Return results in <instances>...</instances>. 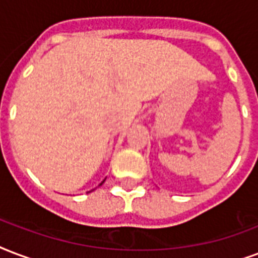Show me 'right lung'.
Instances as JSON below:
<instances>
[{
  "label": "right lung",
  "instance_id": "1",
  "mask_svg": "<svg viewBox=\"0 0 258 258\" xmlns=\"http://www.w3.org/2000/svg\"><path fill=\"white\" fill-rule=\"evenodd\" d=\"M104 182V181H103ZM103 182H101V184H103ZM101 184H100V185H101Z\"/></svg>",
  "mask_w": 258,
  "mask_h": 258
}]
</instances>
